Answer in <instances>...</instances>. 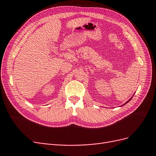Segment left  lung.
<instances>
[{
    "instance_id": "1",
    "label": "left lung",
    "mask_w": 156,
    "mask_h": 156,
    "mask_svg": "<svg viewBox=\"0 0 156 156\" xmlns=\"http://www.w3.org/2000/svg\"><path fill=\"white\" fill-rule=\"evenodd\" d=\"M134 94H133V96H132V97H131V98H130V99H129V101H127V102H126V103H125V104H123V105H120V107H121V106H123V105H125V104H127V103H128V102H129V101H130V100H131V99H132V98H133V96H134Z\"/></svg>"
}]
</instances>
